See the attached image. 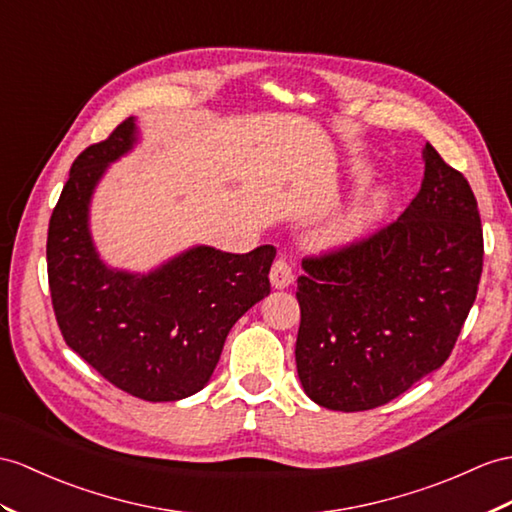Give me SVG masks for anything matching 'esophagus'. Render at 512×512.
I'll use <instances>...</instances> for the list:
<instances>
[{
    "label": "esophagus",
    "instance_id": "34e87169",
    "mask_svg": "<svg viewBox=\"0 0 512 512\" xmlns=\"http://www.w3.org/2000/svg\"><path fill=\"white\" fill-rule=\"evenodd\" d=\"M269 280H271L273 286H276V289H286V286H291L293 284V269H291V265L286 263L284 258H278L276 263L271 265Z\"/></svg>",
    "mask_w": 512,
    "mask_h": 512
}]
</instances>
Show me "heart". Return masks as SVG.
Returning a JSON list of instances; mask_svg holds the SVG:
<instances>
[{
  "instance_id": "heart-1",
  "label": "heart",
  "mask_w": 512,
  "mask_h": 512,
  "mask_svg": "<svg viewBox=\"0 0 512 512\" xmlns=\"http://www.w3.org/2000/svg\"><path fill=\"white\" fill-rule=\"evenodd\" d=\"M386 204H389V193L384 189L358 197L341 213L319 223L313 232V243L319 249H343L356 243L382 217Z\"/></svg>"
}]
</instances>
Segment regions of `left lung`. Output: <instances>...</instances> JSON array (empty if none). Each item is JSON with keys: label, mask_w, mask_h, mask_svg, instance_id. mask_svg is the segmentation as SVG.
<instances>
[{"label": "left lung", "mask_w": 512, "mask_h": 512, "mask_svg": "<svg viewBox=\"0 0 512 512\" xmlns=\"http://www.w3.org/2000/svg\"><path fill=\"white\" fill-rule=\"evenodd\" d=\"M421 189L369 239L304 258L295 363L315 404L356 413L395 400L452 354L476 302L482 226L469 182L423 147Z\"/></svg>", "instance_id": "left-lung-1"}]
</instances>
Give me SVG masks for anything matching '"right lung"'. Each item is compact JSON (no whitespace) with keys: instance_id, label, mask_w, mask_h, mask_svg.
Wrapping results in <instances>:
<instances>
[{"instance_id":"right-lung-1","label":"right lung","mask_w":512,"mask_h":512,"mask_svg":"<svg viewBox=\"0 0 512 512\" xmlns=\"http://www.w3.org/2000/svg\"><path fill=\"white\" fill-rule=\"evenodd\" d=\"M136 143L130 117L73 162L49 219V291L73 352L121 391L176 402L204 389L234 323L269 295L276 247L228 254L195 245L147 273L108 267L91 236V199Z\"/></svg>"}]
</instances>
